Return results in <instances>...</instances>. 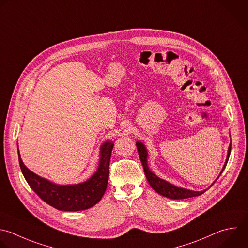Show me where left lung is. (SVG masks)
<instances>
[{
	"instance_id": "obj_1",
	"label": "left lung",
	"mask_w": 248,
	"mask_h": 248,
	"mask_svg": "<svg viewBox=\"0 0 248 248\" xmlns=\"http://www.w3.org/2000/svg\"><path fill=\"white\" fill-rule=\"evenodd\" d=\"M136 147H137L139 157H140L141 162H142V166H143V169H144V172H145L146 178H147L150 186L157 194H159L160 196H163V197L171 199V200H183V199H188V198H193V197L201 196V195H202L207 190L206 189V190H203V191H192V190H188V189H185V188L177 187V186H175V185H173V184H171V183H170V182H168L166 180L159 178L155 173H153L150 170L149 167H148V160H147V158H148V152H147V149H146L145 145L142 142L137 141L136 142ZM231 147H232V143H230V145H229L227 158H226V161L224 163V167H223L219 176L222 174L223 170H225V168L227 166V162H228V159H229V156H230V154H231ZM219 176L210 185V187L216 182V180L219 178Z\"/></svg>"
}]
</instances>
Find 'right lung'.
<instances>
[{"mask_svg": "<svg viewBox=\"0 0 248 248\" xmlns=\"http://www.w3.org/2000/svg\"><path fill=\"white\" fill-rule=\"evenodd\" d=\"M18 146V145H17ZM113 141L100 146L98 169L94 174L78 184L59 185L43 178L26 168L18 152L20 169L31 189L47 204L62 211H79L93 207L102 199L109 179V163Z\"/></svg>", "mask_w": 248, "mask_h": 248, "instance_id": "1", "label": "right lung"}]
</instances>
